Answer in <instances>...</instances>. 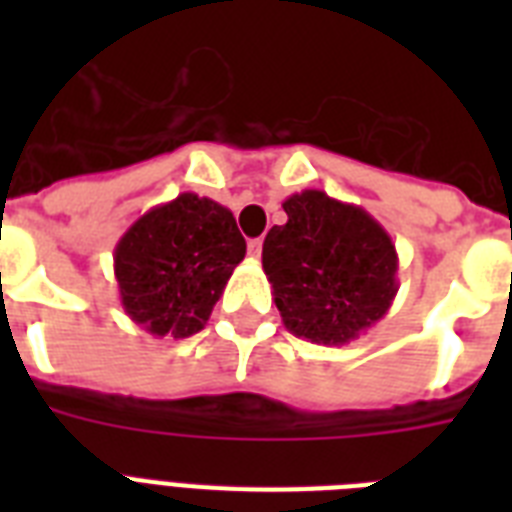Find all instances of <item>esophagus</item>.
<instances>
[{"label": "esophagus", "mask_w": 512, "mask_h": 512, "mask_svg": "<svg viewBox=\"0 0 512 512\" xmlns=\"http://www.w3.org/2000/svg\"><path fill=\"white\" fill-rule=\"evenodd\" d=\"M247 249H249V257H255L257 260V257L263 255V239H252L247 244Z\"/></svg>", "instance_id": "obj_1"}]
</instances>
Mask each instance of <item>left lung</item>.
Wrapping results in <instances>:
<instances>
[{
    "label": "left lung",
    "instance_id": "8db88e82",
    "mask_svg": "<svg viewBox=\"0 0 512 512\" xmlns=\"http://www.w3.org/2000/svg\"><path fill=\"white\" fill-rule=\"evenodd\" d=\"M287 223L263 241V271L284 327L316 345H345L390 311L398 255L366 209L324 191L292 193Z\"/></svg>",
    "mask_w": 512,
    "mask_h": 512
}]
</instances>
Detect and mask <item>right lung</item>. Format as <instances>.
<instances>
[{"label":"right lung","instance_id":"obj_1","mask_svg":"<svg viewBox=\"0 0 512 512\" xmlns=\"http://www.w3.org/2000/svg\"><path fill=\"white\" fill-rule=\"evenodd\" d=\"M244 255L247 241L231 209L180 193L148 209L116 244L114 276L124 313L154 337L196 335Z\"/></svg>","mask_w":512,"mask_h":512}]
</instances>
